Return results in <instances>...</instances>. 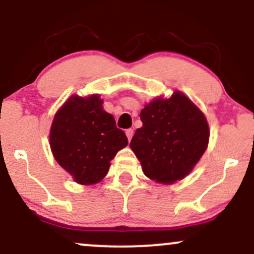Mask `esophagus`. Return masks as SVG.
Returning a JSON list of instances; mask_svg holds the SVG:
<instances>
[{
	"label": "esophagus",
	"instance_id": "esophagus-1",
	"mask_svg": "<svg viewBox=\"0 0 254 254\" xmlns=\"http://www.w3.org/2000/svg\"><path fill=\"white\" fill-rule=\"evenodd\" d=\"M133 133H134V132H133V129H130V128H129V129H127V130H126V135H127L128 140H129V141H130V139H132Z\"/></svg>",
	"mask_w": 254,
	"mask_h": 254
}]
</instances>
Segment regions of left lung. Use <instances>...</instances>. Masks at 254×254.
Wrapping results in <instances>:
<instances>
[{"mask_svg": "<svg viewBox=\"0 0 254 254\" xmlns=\"http://www.w3.org/2000/svg\"><path fill=\"white\" fill-rule=\"evenodd\" d=\"M142 126L129 146L145 175L172 185L192 172L207 149L209 124L204 113L180 91L157 97L140 112Z\"/></svg>", "mask_w": 254, "mask_h": 254, "instance_id": "obj_1", "label": "left lung"}]
</instances>
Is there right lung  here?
<instances>
[{"mask_svg": "<svg viewBox=\"0 0 254 254\" xmlns=\"http://www.w3.org/2000/svg\"><path fill=\"white\" fill-rule=\"evenodd\" d=\"M49 144L54 158L73 180L89 186L103 180L128 139L103 109L101 96L73 95L54 116Z\"/></svg>", "mask_w": 254, "mask_h": 254, "instance_id": "obj_1", "label": "right lung"}]
</instances>
